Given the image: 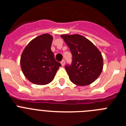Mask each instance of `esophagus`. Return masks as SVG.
Returning <instances> with one entry per match:
<instances>
[{"label": "esophagus", "instance_id": "1", "mask_svg": "<svg viewBox=\"0 0 126 126\" xmlns=\"http://www.w3.org/2000/svg\"><path fill=\"white\" fill-rule=\"evenodd\" d=\"M61 65H62V66H64V65H65V61L64 60L62 61V62H61Z\"/></svg>", "mask_w": 126, "mask_h": 126}]
</instances>
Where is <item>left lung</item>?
I'll use <instances>...</instances> for the list:
<instances>
[{"label":"left lung","mask_w":126,"mask_h":126,"mask_svg":"<svg viewBox=\"0 0 126 126\" xmlns=\"http://www.w3.org/2000/svg\"><path fill=\"white\" fill-rule=\"evenodd\" d=\"M61 36L73 55L72 64L65 66L71 81L78 86L92 84L103 70L100 51L91 41L80 34H61Z\"/></svg>","instance_id":"1"}]
</instances>
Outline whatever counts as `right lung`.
Returning a JSON list of instances; mask_svg holds the SVG:
<instances>
[{
	"label": "right lung",
	"instance_id": "right-lung-1",
	"mask_svg": "<svg viewBox=\"0 0 126 126\" xmlns=\"http://www.w3.org/2000/svg\"><path fill=\"white\" fill-rule=\"evenodd\" d=\"M53 36L45 33L33 39L22 52L20 64L24 76L31 83L45 85L54 79L61 66L51 50Z\"/></svg>",
	"mask_w": 126,
	"mask_h": 126
}]
</instances>
